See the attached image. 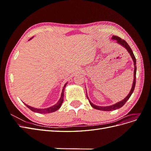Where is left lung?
<instances>
[{
	"mask_svg": "<svg viewBox=\"0 0 151 151\" xmlns=\"http://www.w3.org/2000/svg\"><path fill=\"white\" fill-rule=\"evenodd\" d=\"M112 40H115L116 41V43H118L119 45H120L121 46H122L123 47H124L127 51L129 53V54L130 55V56L132 58V60H133L134 62V81H133V84H132V88L131 90L130 91V93H129L127 96L123 99L122 101L118 102L115 104H112L111 106H96V105L94 104L93 103H92L91 102V101L89 100L88 96V94H87V91H86V96H87V98H88L89 103L91 105V106L93 108H94V109H99V110H102V111H112V110H115V109H118V108H120L121 107H122L123 105L125 104V103L127 101V100L130 98V97L131 96L132 94L133 93L134 89H135V82H136V70H137V66H136V59L134 55L133 52H132V50L131 49V48L129 47V45H128V43L125 42V40H122V38H120V37H118L116 36H113L112 37Z\"/></svg>",
	"mask_w": 151,
	"mask_h": 151,
	"instance_id": "obj_1",
	"label": "left lung"
}]
</instances>
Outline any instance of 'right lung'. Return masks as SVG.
<instances>
[{
  "label": "right lung",
  "instance_id": "1",
  "mask_svg": "<svg viewBox=\"0 0 151 151\" xmlns=\"http://www.w3.org/2000/svg\"><path fill=\"white\" fill-rule=\"evenodd\" d=\"M33 38V37L31 38L29 40V41L30 40H31ZM67 84V83H65L64 86H63V88L62 89V91L61 96H60V99H59L58 101L55 104L53 105L52 106H50V107H48V108H36L30 106H29V105L26 104L25 103H24V104L29 109H31V111H33L36 112V113H52V112L58 110V109L60 108V106H62V103L63 101V97H64V90H65V88Z\"/></svg>",
  "mask_w": 151,
  "mask_h": 151
}]
</instances>
